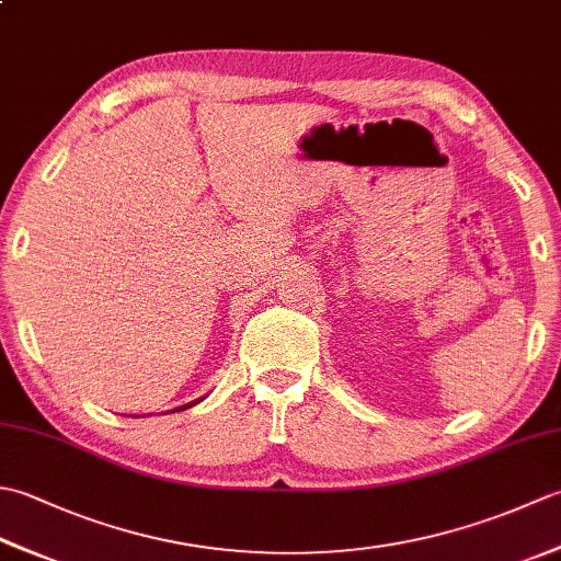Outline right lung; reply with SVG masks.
Instances as JSON below:
<instances>
[{"mask_svg":"<svg viewBox=\"0 0 561 561\" xmlns=\"http://www.w3.org/2000/svg\"><path fill=\"white\" fill-rule=\"evenodd\" d=\"M207 398V396H205ZM205 398H197V400H193V402H187V404H181V408H175V412L178 410H187V408H193V404H197V402H202V400H205ZM173 412V410H171Z\"/></svg>","mask_w":561,"mask_h":561,"instance_id":"obj_1","label":"right lung"}]
</instances>
